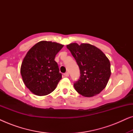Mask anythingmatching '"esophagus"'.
<instances>
[{"mask_svg":"<svg viewBox=\"0 0 133 133\" xmlns=\"http://www.w3.org/2000/svg\"><path fill=\"white\" fill-rule=\"evenodd\" d=\"M64 76H65V77H68L69 73H68V72H65V73L64 74Z\"/></svg>","mask_w":133,"mask_h":133,"instance_id":"1","label":"esophagus"}]
</instances>
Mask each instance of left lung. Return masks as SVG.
<instances>
[{
  "mask_svg": "<svg viewBox=\"0 0 133 133\" xmlns=\"http://www.w3.org/2000/svg\"><path fill=\"white\" fill-rule=\"evenodd\" d=\"M66 48L75 59L81 76L74 83L78 93L87 97L99 94L111 76L110 61L101 50L89 43H72Z\"/></svg>",
  "mask_w": 133,
  "mask_h": 133,
  "instance_id": "left-lung-1",
  "label": "left lung"
}]
</instances>
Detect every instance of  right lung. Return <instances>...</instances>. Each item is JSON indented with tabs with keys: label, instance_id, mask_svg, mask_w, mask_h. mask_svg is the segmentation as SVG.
<instances>
[{
	"label": "right lung",
	"instance_id": "add662e5",
	"mask_svg": "<svg viewBox=\"0 0 133 133\" xmlns=\"http://www.w3.org/2000/svg\"><path fill=\"white\" fill-rule=\"evenodd\" d=\"M63 45L41 41L27 52L21 67L25 86L37 96H46L55 90L62 79L59 66L54 61Z\"/></svg>",
	"mask_w": 133,
	"mask_h": 133
}]
</instances>
